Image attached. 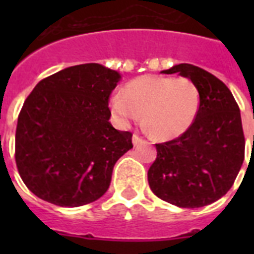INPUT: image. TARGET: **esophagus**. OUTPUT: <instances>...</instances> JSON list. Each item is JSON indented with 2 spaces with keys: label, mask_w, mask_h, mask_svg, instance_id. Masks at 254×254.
<instances>
[{
  "label": "esophagus",
  "mask_w": 254,
  "mask_h": 254,
  "mask_svg": "<svg viewBox=\"0 0 254 254\" xmlns=\"http://www.w3.org/2000/svg\"><path fill=\"white\" fill-rule=\"evenodd\" d=\"M131 141H133V145H138V143H141L143 141L142 137H139L138 134H133V138H131Z\"/></svg>",
  "instance_id": "1"
}]
</instances>
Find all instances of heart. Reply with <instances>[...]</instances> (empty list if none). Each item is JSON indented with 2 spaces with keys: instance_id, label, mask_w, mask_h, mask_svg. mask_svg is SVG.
<instances>
[{
  "instance_id": "b5f03b06",
  "label": "heart",
  "mask_w": 254,
  "mask_h": 254,
  "mask_svg": "<svg viewBox=\"0 0 254 254\" xmlns=\"http://www.w3.org/2000/svg\"><path fill=\"white\" fill-rule=\"evenodd\" d=\"M109 107L121 124L138 121L151 137L173 139L190 129L200 108L199 89L187 77L146 75L125 85V93L117 92Z\"/></svg>"
}]
</instances>
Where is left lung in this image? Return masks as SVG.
I'll list each match as a JSON object with an SVG mask.
<instances>
[{"label":"left lung","mask_w":254,"mask_h":254,"mask_svg":"<svg viewBox=\"0 0 254 254\" xmlns=\"http://www.w3.org/2000/svg\"><path fill=\"white\" fill-rule=\"evenodd\" d=\"M177 72L196 85L200 108L189 130L155 143L157 158L147 181L159 199L197 208L219 200L232 187L244 161V131L239 105L223 81L187 63L162 71Z\"/></svg>","instance_id":"obj_1"}]
</instances>
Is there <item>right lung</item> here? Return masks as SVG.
I'll use <instances>...</instances> for the list:
<instances>
[{"label": "right lung", "mask_w": 254, "mask_h": 254, "mask_svg": "<svg viewBox=\"0 0 254 254\" xmlns=\"http://www.w3.org/2000/svg\"><path fill=\"white\" fill-rule=\"evenodd\" d=\"M121 76L97 63L46 77L18 116L15 163L26 187L61 207H80L109 189L120 157L133 147L130 131L109 123V96Z\"/></svg>", "instance_id": "1"}]
</instances>
